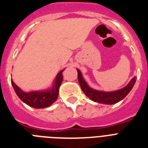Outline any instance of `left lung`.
I'll return each instance as SVG.
<instances>
[{"label": "left lung", "instance_id": "8db88e82", "mask_svg": "<svg viewBox=\"0 0 148 148\" xmlns=\"http://www.w3.org/2000/svg\"><path fill=\"white\" fill-rule=\"evenodd\" d=\"M77 77H78L79 84L86 96L95 102L105 103V104H114V103H117L120 101L123 100L131 91L136 81V77H134L131 79V81L129 82L128 84L125 86L124 88H121L120 90H115V91L106 92V91L95 90V89L90 88L85 80L83 78L80 70L77 69Z\"/></svg>", "mask_w": 148, "mask_h": 148}]
</instances>
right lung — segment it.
Returning a JSON list of instances; mask_svg holds the SVG:
<instances>
[{"instance_id": "add662e5", "label": "right lung", "mask_w": 148, "mask_h": 148, "mask_svg": "<svg viewBox=\"0 0 148 148\" xmlns=\"http://www.w3.org/2000/svg\"><path fill=\"white\" fill-rule=\"evenodd\" d=\"M63 71L64 70L58 73L53 81L52 87L47 90L24 92L18 88L13 81H11V84L18 97L26 104L34 108H47L51 106L58 99L59 88L63 81Z\"/></svg>"}]
</instances>
